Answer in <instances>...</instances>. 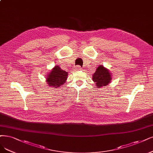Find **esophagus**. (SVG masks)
<instances>
[{
	"mask_svg": "<svg viewBox=\"0 0 153 153\" xmlns=\"http://www.w3.org/2000/svg\"><path fill=\"white\" fill-rule=\"evenodd\" d=\"M81 67L80 66V65H77V66H76V69L77 70V71H79V70H81Z\"/></svg>",
	"mask_w": 153,
	"mask_h": 153,
	"instance_id": "1",
	"label": "esophagus"
}]
</instances>
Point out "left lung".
Masks as SVG:
<instances>
[{
  "label": "left lung",
  "mask_w": 153,
  "mask_h": 153,
  "mask_svg": "<svg viewBox=\"0 0 153 153\" xmlns=\"http://www.w3.org/2000/svg\"><path fill=\"white\" fill-rule=\"evenodd\" d=\"M111 80V77L108 70L100 65L93 76V81L96 82L97 88H101L108 85Z\"/></svg>",
  "instance_id": "1"
}]
</instances>
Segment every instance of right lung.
I'll list each match as a JSON object with an SVG mask.
<instances>
[{
  "instance_id": "obj_1",
  "label": "right lung",
  "mask_w": 153,
  "mask_h": 153,
  "mask_svg": "<svg viewBox=\"0 0 153 153\" xmlns=\"http://www.w3.org/2000/svg\"><path fill=\"white\" fill-rule=\"evenodd\" d=\"M67 76V72L62 70L59 66H55L46 78L47 84L53 88L60 87L66 81Z\"/></svg>"
}]
</instances>
